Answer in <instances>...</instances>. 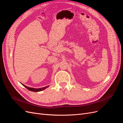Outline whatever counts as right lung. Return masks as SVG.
<instances>
[{
  "mask_svg": "<svg viewBox=\"0 0 123 123\" xmlns=\"http://www.w3.org/2000/svg\"><path fill=\"white\" fill-rule=\"evenodd\" d=\"M21 84L23 85L25 88H27V89H28V90H30V91H33V92H39V91H41L44 90V89H45L46 88H48V87H49V86H46V87H43V88H37V89H36V88H30V87H27V86H26L24 85L23 84Z\"/></svg>",
  "mask_w": 123,
  "mask_h": 123,
  "instance_id": "add662e5",
  "label": "right lung"
}]
</instances>
